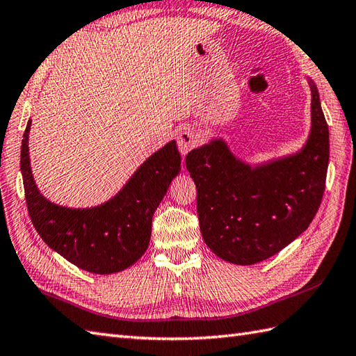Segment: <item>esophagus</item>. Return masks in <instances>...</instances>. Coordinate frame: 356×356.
<instances>
[{"instance_id":"34e87169","label":"esophagus","mask_w":356,"mask_h":356,"mask_svg":"<svg viewBox=\"0 0 356 356\" xmlns=\"http://www.w3.org/2000/svg\"><path fill=\"white\" fill-rule=\"evenodd\" d=\"M177 142H178V148H179L181 154L186 155L190 149L193 148V146H196V143H197V134L195 133V129L186 128V129H183V131L178 134Z\"/></svg>"}]
</instances>
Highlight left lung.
Returning <instances> with one entry per match:
<instances>
[{"mask_svg": "<svg viewBox=\"0 0 356 356\" xmlns=\"http://www.w3.org/2000/svg\"><path fill=\"white\" fill-rule=\"evenodd\" d=\"M309 84L311 133L300 152L250 168L216 138L187 154L204 241L225 261H264L314 219L326 184L329 129L318 92Z\"/></svg>", "mask_w": 356, "mask_h": 356, "instance_id": "left-lung-1", "label": "left lung"}]
</instances>
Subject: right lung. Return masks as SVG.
<instances>
[{"label":"right lung","instance_id":"1","mask_svg":"<svg viewBox=\"0 0 356 356\" xmlns=\"http://www.w3.org/2000/svg\"><path fill=\"white\" fill-rule=\"evenodd\" d=\"M24 131L21 172L25 201L34 228L45 243L69 263L90 273L108 275L133 266L148 249L154 211L181 170L177 142L146 160L120 192L93 208H67L49 202L34 184Z\"/></svg>","mask_w":356,"mask_h":356}]
</instances>
